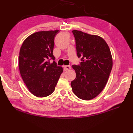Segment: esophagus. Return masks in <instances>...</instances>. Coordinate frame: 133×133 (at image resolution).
<instances>
[{
	"mask_svg": "<svg viewBox=\"0 0 133 133\" xmlns=\"http://www.w3.org/2000/svg\"><path fill=\"white\" fill-rule=\"evenodd\" d=\"M71 69V66H64V71H67V70H69Z\"/></svg>",
	"mask_w": 133,
	"mask_h": 133,
	"instance_id": "34e87169",
	"label": "esophagus"
}]
</instances>
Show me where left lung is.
<instances>
[{
  "instance_id": "1",
  "label": "left lung",
  "mask_w": 133,
  "mask_h": 133,
  "mask_svg": "<svg viewBox=\"0 0 133 133\" xmlns=\"http://www.w3.org/2000/svg\"><path fill=\"white\" fill-rule=\"evenodd\" d=\"M80 66L72 65L76 78L71 82L74 94L83 100H91L105 87L112 67L108 44L101 36L72 30Z\"/></svg>"
}]
</instances>
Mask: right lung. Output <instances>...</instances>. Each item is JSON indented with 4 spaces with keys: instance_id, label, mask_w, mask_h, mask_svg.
Segmentation results:
<instances>
[{
    "instance_id": "right-lung-1",
    "label": "right lung",
    "mask_w": 133,
    "mask_h": 133,
    "mask_svg": "<svg viewBox=\"0 0 133 133\" xmlns=\"http://www.w3.org/2000/svg\"><path fill=\"white\" fill-rule=\"evenodd\" d=\"M59 30L42 31L32 34L25 39L21 47L19 68L21 77L30 92L38 97L51 94L63 68L53 55L54 38Z\"/></svg>"
}]
</instances>
